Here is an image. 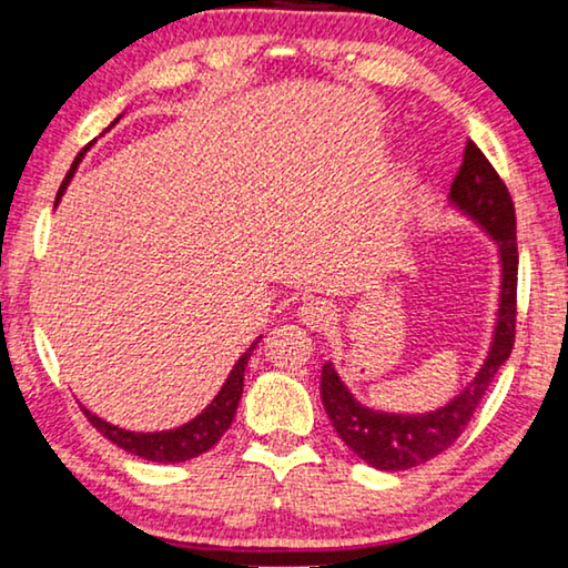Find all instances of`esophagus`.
Masks as SVG:
<instances>
[{"instance_id":"1","label":"esophagus","mask_w":568,"mask_h":568,"mask_svg":"<svg viewBox=\"0 0 568 568\" xmlns=\"http://www.w3.org/2000/svg\"><path fill=\"white\" fill-rule=\"evenodd\" d=\"M334 316H337V314H334L332 303H326V301H306L298 308L301 322L306 324L308 329H316V332H322V329H326V326H332Z\"/></svg>"}]
</instances>
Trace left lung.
Wrapping results in <instances>:
<instances>
[{
    "label": "left lung",
    "mask_w": 568,
    "mask_h": 568,
    "mask_svg": "<svg viewBox=\"0 0 568 568\" xmlns=\"http://www.w3.org/2000/svg\"><path fill=\"white\" fill-rule=\"evenodd\" d=\"M447 201L455 211L466 215L484 229L497 244L499 254V308L494 318L489 353L478 367L474 381L460 388L458 396L440 409L422 414L381 412L365 406L353 396L347 383L334 371L332 361L322 367V402L329 414L332 427L337 429L349 450L367 466L378 470H406L427 463L458 440L463 429L481 404L494 375L507 363L515 345V314H517V223L515 205L505 182L494 172L489 159L474 141L466 143L463 164L455 174Z\"/></svg>",
    "instance_id": "8db88e82"
}]
</instances>
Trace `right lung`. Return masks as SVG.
Wrapping results in <instances>:
<instances>
[{"label":"right lung","instance_id":"obj_1","mask_svg":"<svg viewBox=\"0 0 568 568\" xmlns=\"http://www.w3.org/2000/svg\"><path fill=\"white\" fill-rule=\"evenodd\" d=\"M87 149H82V154L74 159V164H71L67 178H63L59 193H55V205L61 203V195L67 193V185L71 182V178H74L77 166H79V162H82ZM257 342L260 339H254L250 349L239 357L234 367H231L226 383H223L213 402L207 404L195 419H190V422H185V425H180L174 429H162V433H131V429L115 427V425H110V422L100 419L98 414L84 409V406L82 409L87 414V419H90L110 443H115L118 447H123V450H128V453L139 455V458H146L154 463H182V460L197 458L201 453L211 450V447L221 440L223 433L231 427V422H234L239 398H242V390H244L246 361H250L252 349L257 347Z\"/></svg>","mask_w":568,"mask_h":568}]
</instances>
